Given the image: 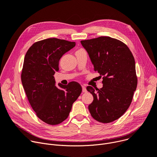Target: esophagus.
<instances>
[{"label":"esophagus","instance_id":"obj_1","mask_svg":"<svg viewBox=\"0 0 157 157\" xmlns=\"http://www.w3.org/2000/svg\"><path fill=\"white\" fill-rule=\"evenodd\" d=\"M82 92H86V88H85V86H83V85H82Z\"/></svg>","mask_w":157,"mask_h":157}]
</instances>
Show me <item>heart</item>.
I'll use <instances>...</instances> for the list:
<instances>
[{
	"label": "heart",
	"instance_id": "obj_1",
	"mask_svg": "<svg viewBox=\"0 0 157 157\" xmlns=\"http://www.w3.org/2000/svg\"><path fill=\"white\" fill-rule=\"evenodd\" d=\"M82 50V49H80V50ZM79 50H78V51H79Z\"/></svg>",
	"mask_w": 157,
	"mask_h": 157
}]
</instances>
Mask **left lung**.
I'll use <instances>...</instances> for the list:
<instances>
[{"label":"left lung","instance_id":"obj_1","mask_svg":"<svg viewBox=\"0 0 157 157\" xmlns=\"http://www.w3.org/2000/svg\"><path fill=\"white\" fill-rule=\"evenodd\" d=\"M94 65V71L103 77V87L86 90L94 97L89 105L92 117L99 122L117 120L130 105L137 86L135 62L129 48L110 37L82 40Z\"/></svg>","mask_w":157,"mask_h":157}]
</instances>
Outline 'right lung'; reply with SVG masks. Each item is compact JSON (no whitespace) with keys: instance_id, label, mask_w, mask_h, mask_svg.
I'll return each instance as SVG.
<instances>
[{"instance_id":"1","label":"right lung","mask_w":157,"mask_h":157,"mask_svg":"<svg viewBox=\"0 0 157 157\" xmlns=\"http://www.w3.org/2000/svg\"><path fill=\"white\" fill-rule=\"evenodd\" d=\"M75 42L56 38L34 43L25 54L21 80L28 100L37 116L49 125L63 121L71 112L74 102L82 92L76 82L56 86L54 77L59 60Z\"/></svg>"}]
</instances>
